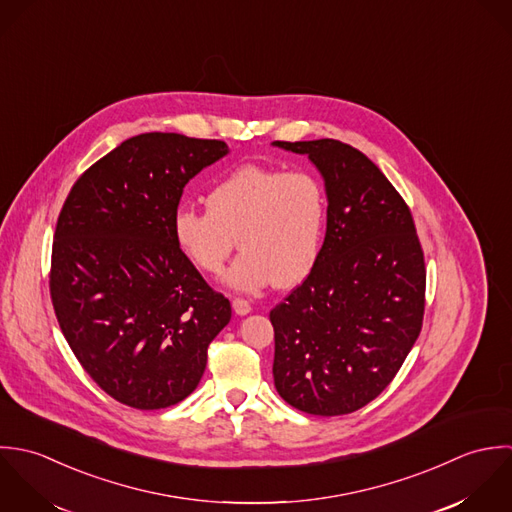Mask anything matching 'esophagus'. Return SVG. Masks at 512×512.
Returning <instances> with one entry per match:
<instances>
[{
    "instance_id": "1",
    "label": "esophagus",
    "mask_w": 512,
    "mask_h": 512,
    "mask_svg": "<svg viewBox=\"0 0 512 512\" xmlns=\"http://www.w3.org/2000/svg\"><path fill=\"white\" fill-rule=\"evenodd\" d=\"M233 310L239 314V316H245V314H249L251 312V305H249V301H245V299H233Z\"/></svg>"
}]
</instances>
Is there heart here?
I'll return each instance as SVG.
<instances>
[{
    "instance_id": "b5f03b06",
    "label": "heart",
    "mask_w": 512,
    "mask_h": 512,
    "mask_svg": "<svg viewBox=\"0 0 512 512\" xmlns=\"http://www.w3.org/2000/svg\"><path fill=\"white\" fill-rule=\"evenodd\" d=\"M205 205L174 213V241L205 275H219L239 243L243 253L225 275L235 291L257 293L273 281L297 285L322 253L328 196L310 170L245 164L209 188Z\"/></svg>"
}]
</instances>
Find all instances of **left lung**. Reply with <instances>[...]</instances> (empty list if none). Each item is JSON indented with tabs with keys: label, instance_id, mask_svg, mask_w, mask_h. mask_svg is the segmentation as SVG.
<instances>
[{
	"label": "left lung",
	"instance_id": "8db88e82",
	"mask_svg": "<svg viewBox=\"0 0 512 512\" xmlns=\"http://www.w3.org/2000/svg\"><path fill=\"white\" fill-rule=\"evenodd\" d=\"M273 146L308 156L328 196L322 253L269 314L275 388L305 413H352L388 388L419 336L423 251L408 205L360 150L332 138Z\"/></svg>",
	"mask_w": 512,
	"mask_h": 512
}]
</instances>
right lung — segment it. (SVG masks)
Returning <instances> with one entry per match:
<instances>
[{"label": "right lung", "mask_w": 512, "mask_h": 512, "mask_svg": "<svg viewBox=\"0 0 512 512\" xmlns=\"http://www.w3.org/2000/svg\"><path fill=\"white\" fill-rule=\"evenodd\" d=\"M227 154L221 140L132 136L75 182L59 213L49 279L59 326L85 372L124 406L188 398L231 320L229 301L172 235L186 184Z\"/></svg>", "instance_id": "obj_1"}]
</instances>
